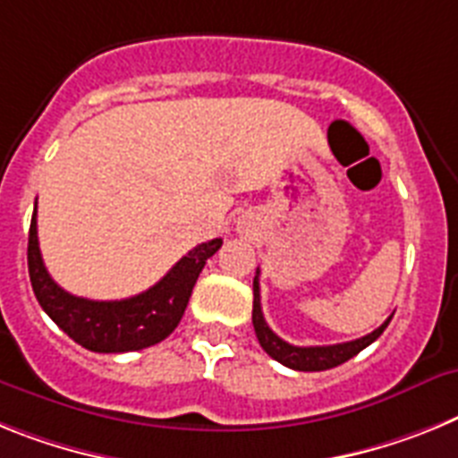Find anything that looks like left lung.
<instances>
[{
  "label": "left lung",
  "mask_w": 458,
  "mask_h": 458,
  "mask_svg": "<svg viewBox=\"0 0 458 458\" xmlns=\"http://www.w3.org/2000/svg\"><path fill=\"white\" fill-rule=\"evenodd\" d=\"M258 274L253 278V327H256V336L260 341L262 350L267 352L272 360L281 361L284 367L295 369V371H327V369L339 367L344 361H348L350 357H355L357 352L371 345L373 341L385 332V327L389 325L392 316L385 320L377 329H373L371 334L361 336V339L348 341V344H334V345H293L288 341H284L281 336L269 329V325L265 323V316H262L260 309V281H258Z\"/></svg>",
  "instance_id": "obj_1"
}]
</instances>
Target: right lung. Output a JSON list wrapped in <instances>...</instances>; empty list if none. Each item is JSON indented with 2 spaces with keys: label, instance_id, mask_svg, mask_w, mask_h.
Listing matches in <instances>:
<instances>
[{
  "label": "right lung",
  "instance_id": "1",
  "mask_svg": "<svg viewBox=\"0 0 458 458\" xmlns=\"http://www.w3.org/2000/svg\"><path fill=\"white\" fill-rule=\"evenodd\" d=\"M224 242L209 240L191 249L152 288L129 300L97 301L59 288L43 265L37 234V209L31 216L27 265L30 281L43 311L62 332L91 352H129L161 344L180 325L207 258Z\"/></svg>",
  "mask_w": 458,
  "mask_h": 458
}]
</instances>
